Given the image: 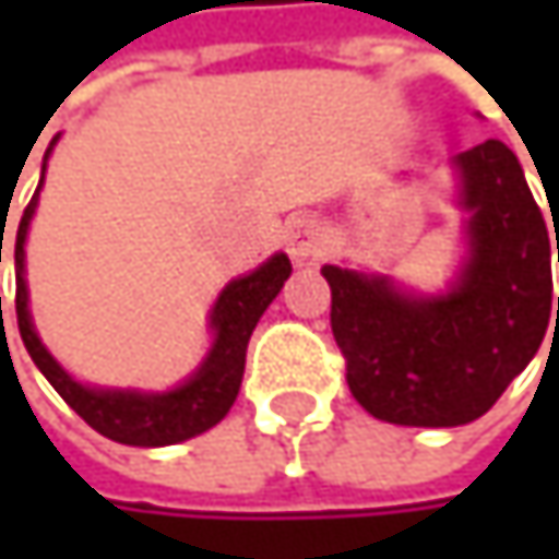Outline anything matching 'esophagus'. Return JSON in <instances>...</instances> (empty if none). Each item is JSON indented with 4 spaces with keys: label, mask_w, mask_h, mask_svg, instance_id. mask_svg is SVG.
<instances>
[{
    "label": "esophagus",
    "mask_w": 559,
    "mask_h": 559,
    "mask_svg": "<svg viewBox=\"0 0 559 559\" xmlns=\"http://www.w3.org/2000/svg\"><path fill=\"white\" fill-rule=\"evenodd\" d=\"M284 246L290 252L294 262L307 265V262H317L320 252H323V233H320V223L310 219V216H294L284 229Z\"/></svg>",
    "instance_id": "34e87169"
}]
</instances>
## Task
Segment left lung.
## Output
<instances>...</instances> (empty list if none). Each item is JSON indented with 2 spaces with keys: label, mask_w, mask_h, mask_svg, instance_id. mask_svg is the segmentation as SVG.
Instances as JSON below:
<instances>
[{
  "label": "left lung",
  "mask_w": 559,
  "mask_h": 559,
  "mask_svg": "<svg viewBox=\"0 0 559 559\" xmlns=\"http://www.w3.org/2000/svg\"><path fill=\"white\" fill-rule=\"evenodd\" d=\"M453 168L469 213V259L447 294L417 297L382 275L323 265L349 391L389 424L460 427L483 417L554 320L547 223L514 152L489 139L456 155Z\"/></svg>",
  "instance_id": "obj_1"
}]
</instances>
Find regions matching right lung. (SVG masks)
I'll return each instance as SVG.
<instances>
[{
    "label": "right lung",
    "mask_w": 559,
    "mask_h": 559,
    "mask_svg": "<svg viewBox=\"0 0 559 559\" xmlns=\"http://www.w3.org/2000/svg\"><path fill=\"white\" fill-rule=\"evenodd\" d=\"M57 142V139H55ZM51 142V145H55ZM51 152V148H48ZM48 162V155H45ZM45 180V177H41ZM38 193L41 183L32 197V203L22 213L19 233H15V317H19V333L22 343L28 349V356L35 359V366L41 369V376L55 385V391L103 437L116 440V443H129V447H168L190 440L210 427H216L236 394L242 385V372H246V349H249V336L259 323V317L269 310V304L278 297L284 281L290 275V262L287 255L278 252L272 255L265 265H259L252 275L229 281L223 287V294L213 304L210 313V326L216 333L213 349L206 353L203 366L177 389L162 391V394H148V391H122V389H90L80 385L76 379H70L57 359L45 349V343L35 333L32 313H28V284H25V236H28V223L35 216L38 206ZM5 233V229H2ZM0 262H2V236H0ZM0 320H2V300H0Z\"/></svg>",
    "instance_id": "obj_1"
}]
</instances>
